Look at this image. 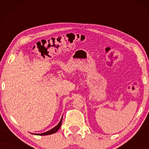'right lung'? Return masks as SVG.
I'll list each match as a JSON object with an SVG mask.
<instances>
[{
  "label": "right lung",
  "mask_w": 149,
  "mask_h": 149,
  "mask_svg": "<svg viewBox=\"0 0 149 149\" xmlns=\"http://www.w3.org/2000/svg\"><path fill=\"white\" fill-rule=\"evenodd\" d=\"M62 118L61 119L60 121L59 122V123L56 126H55L54 128H52V130H49V131L46 132H44V133H42V134H35V135H39V136H45V135H50V134H54L56 133V132L58 131V130L60 129V127H61V125H62Z\"/></svg>",
  "instance_id": "obj_1"
}]
</instances>
